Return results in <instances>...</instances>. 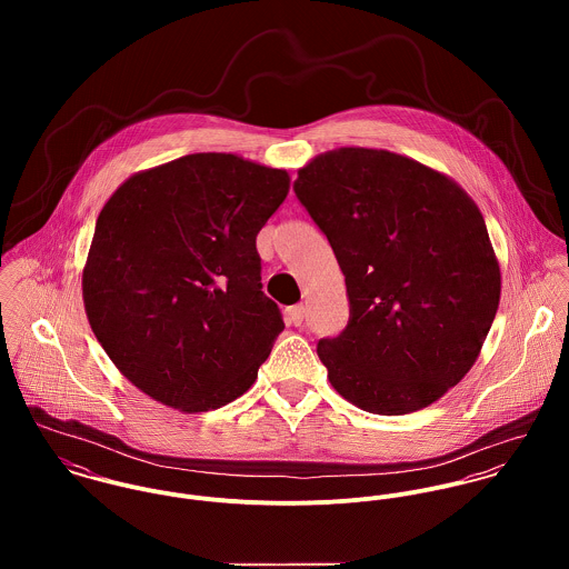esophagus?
Listing matches in <instances>:
<instances>
[{
  "label": "esophagus",
  "mask_w": 569,
  "mask_h": 569,
  "mask_svg": "<svg viewBox=\"0 0 569 569\" xmlns=\"http://www.w3.org/2000/svg\"><path fill=\"white\" fill-rule=\"evenodd\" d=\"M284 320L291 326H300L305 322V307L302 305H293L284 311Z\"/></svg>",
  "instance_id": "1"
}]
</instances>
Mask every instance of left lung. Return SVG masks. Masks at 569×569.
I'll list each match as a JSON object with an SVG mask.
<instances>
[{
	"mask_svg": "<svg viewBox=\"0 0 569 569\" xmlns=\"http://www.w3.org/2000/svg\"><path fill=\"white\" fill-rule=\"evenodd\" d=\"M293 188L346 278L348 325L318 343L330 386L381 416L442 399L478 361L501 296L478 203L440 170L363 147L313 158Z\"/></svg>",
	"mask_w": 569,
	"mask_h": 569,
	"instance_id": "obj_1",
	"label": "left lung"
}]
</instances>
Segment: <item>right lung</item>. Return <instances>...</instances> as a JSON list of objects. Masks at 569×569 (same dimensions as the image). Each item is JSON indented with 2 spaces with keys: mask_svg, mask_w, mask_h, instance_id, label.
Returning a JSON list of instances; mask_svg holds the SVG:
<instances>
[{
  "mask_svg": "<svg viewBox=\"0 0 569 569\" xmlns=\"http://www.w3.org/2000/svg\"><path fill=\"white\" fill-rule=\"evenodd\" d=\"M282 168L192 153L131 174L82 267L89 326L147 397L197 413L244 395L284 330L256 237L289 194Z\"/></svg>",
  "mask_w": 569,
  "mask_h": 569,
  "instance_id": "obj_1",
  "label": "right lung"
}]
</instances>
